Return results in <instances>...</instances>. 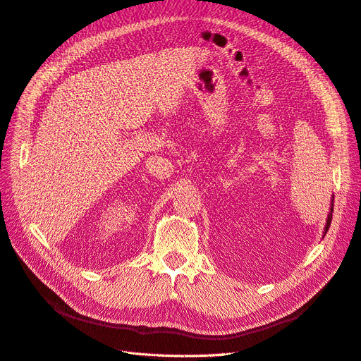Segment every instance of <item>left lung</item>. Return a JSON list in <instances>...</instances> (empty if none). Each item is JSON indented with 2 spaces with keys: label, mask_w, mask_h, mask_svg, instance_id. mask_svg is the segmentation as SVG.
<instances>
[{
  "label": "left lung",
  "mask_w": 361,
  "mask_h": 361,
  "mask_svg": "<svg viewBox=\"0 0 361 361\" xmlns=\"http://www.w3.org/2000/svg\"><path fill=\"white\" fill-rule=\"evenodd\" d=\"M333 202H334V195H333V197H331V205H330V212H329V216H327V222H325V228H324V235L327 234V231H329V228H330V224H331V219H333ZM322 235V237H324Z\"/></svg>",
  "instance_id": "left-lung-1"
}]
</instances>
